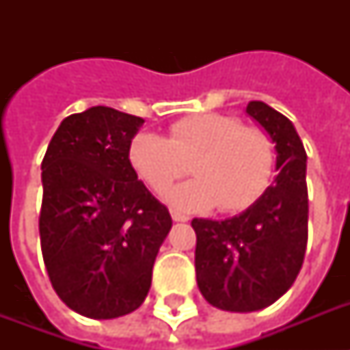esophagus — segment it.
Wrapping results in <instances>:
<instances>
[{
  "label": "esophagus",
  "mask_w": 350,
  "mask_h": 350,
  "mask_svg": "<svg viewBox=\"0 0 350 350\" xmlns=\"http://www.w3.org/2000/svg\"><path fill=\"white\" fill-rule=\"evenodd\" d=\"M170 216H172V219H174V221H189V216L183 213H180V211H176V208H170Z\"/></svg>",
  "instance_id": "obj_1"
}]
</instances>
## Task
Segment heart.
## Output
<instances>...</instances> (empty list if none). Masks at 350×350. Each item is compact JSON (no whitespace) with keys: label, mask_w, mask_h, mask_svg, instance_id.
I'll use <instances>...</instances> for the list:
<instances>
[{"label":"heart","mask_w":350,"mask_h":350,"mask_svg":"<svg viewBox=\"0 0 350 350\" xmlns=\"http://www.w3.org/2000/svg\"><path fill=\"white\" fill-rule=\"evenodd\" d=\"M131 161L154 191L180 180L192 165L194 180L170 189L165 200L183 211L247 207L269 183L274 143L260 129L224 114L176 121L169 137L142 132L132 139Z\"/></svg>","instance_id":"heart-1"}]
</instances>
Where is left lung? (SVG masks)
I'll return each mask as SVG.
<instances>
[{"label":"left lung","instance_id":"obj_1","mask_svg":"<svg viewBox=\"0 0 350 350\" xmlns=\"http://www.w3.org/2000/svg\"><path fill=\"white\" fill-rule=\"evenodd\" d=\"M247 114L276 143L278 176L234 218H194L196 280L203 298L221 310L265 309L287 293L304 265L309 224L307 154L291 120L263 101Z\"/></svg>","mask_w":350,"mask_h":350}]
</instances>
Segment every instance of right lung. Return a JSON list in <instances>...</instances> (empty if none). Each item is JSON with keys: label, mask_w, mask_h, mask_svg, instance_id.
<instances>
[{"label": "right lung", "mask_w": 350, "mask_h": 350, "mask_svg": "<svg viewBox=\"0 0 350 350\" xmlns=\"http://www.w3.org/2000/svg\"><path fill=\"white\" fill-rule=\"evenodd\" d=\"M143 123L101 105L70 114L41 163L46 272L63 304L94 320L120 318L143 304L172 227L169 208L137 180L129 159Z\"/></svg>", "instance_id": "1"}]
</instances>
